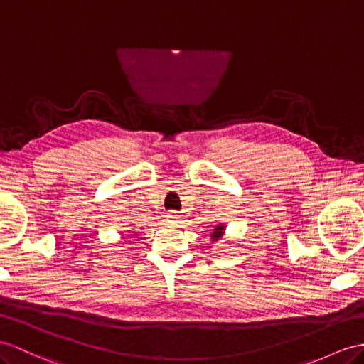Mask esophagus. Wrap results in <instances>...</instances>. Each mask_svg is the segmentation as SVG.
<instances>
[{"mask_svg": "<svg viewBox=\"0 0 364 364\" xmlns=\"http://www.w3.org/2000/svg\"><path fill=\"white\" fill-rule=\"evenodd\" d=\"M167 218H169V221L172 223V225H178L180 223V220H181V215L178 212H175V210H172L169 215H167Z\"/></svg>", "mask_w": 364, "mask_h": 364, "instance_id": "esophagus-1", "label": "esophagus"}]
</instances>
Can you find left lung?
<instances>
[{
  "instance_id": "8db88e82",
  "label": "left lung",
  "mask_w": 364,
  "mask_h": 364,
  "mask_svg": "<svg viewBox=\"0 0 364 364\" xmlns=\"http://www.w3.org/2000/svg\"><path fill=\"white\" fill-rule=\"evenodd\" d=\"M223 234H225V226L220 225V226H215V229H213L212 232V240H220L223 237Z\"/></svg>"
}]
</instances>
